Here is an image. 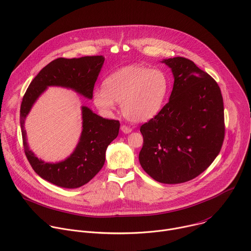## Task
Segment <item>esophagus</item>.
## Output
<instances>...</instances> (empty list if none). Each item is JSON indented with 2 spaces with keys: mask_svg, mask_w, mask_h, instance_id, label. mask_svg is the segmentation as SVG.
<instances>
[{
  "mask_svg": "<svg viewBox=\"0 0 251 251\" xmlns=\"http://www.w3.org/2000/svg\"><path fill=\"white\" fill-rule=\"evenodd\" d=\"M121 131L123 133H125V134H128V133H130L132 131V129L130 127L126 126V125H121Z\"/></svg>",
  "mask_w": 251,
  "mask_h": 251,
  "instance_id": "34e87169",
  "label": "esophagus"
}]
</instances>
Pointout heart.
<instances>
[{"label": "heart", "mask_w": 251, "mask_h": 251, "mask_svg": "<svg viewBox=\"0 0 251 251\" xmlns=\"http://www.w3.org/2000/svg\"><path fill=\"white\" fill-rule=\"evenodd\" d=\"M169 77L161 69L133 64L107 76L103 87L93 92V102L104 112L121 103L124 116L132 122H146L157 116L165 104Z\"/></svg>", "instance_id": "heart-1"}]
</instances>
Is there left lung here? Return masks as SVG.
I'll return each instance as SVG.
<instances>
[{
    "label": "left lung",
    "mask_w": 251,
    "mask_h": 251,
    "mask_svg": "<svg viewBox=\"0 0 251 251\" xmlns=\"http://www.w3.org/2000/svg\"><path fill=\"white\" fill-rule=\"evenodd\" d=\"M174 75L169 102L144 123L140 164L155 181L181 184L205 171L221 152L225 112L217 81L185 57L164 59Z\"/></svg>",
    "instance_id": "left-lung-1"
}]
</instances>
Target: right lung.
<instances>
[{
	"mask_svg": "<svg viewBox=\"0 0 251 251\" xmlns=\"http://www.w3.org/2000/svg\"><path fill=\"white\" fill-rule=\"evenodd\" d=\"M104 63L102 55L79 58L59 57L47 66L28 85L21 104V128L25 154L34 170L44 180L66 189H75L87 184L102 169L105 152L118 136V120L105 119L82 106V132L78 144L67 159L58 163H46L35 157L26 143L25 119L33 103L49 86L70 88L91 99L95 81Z\"/></svg>",
	"mask_w": 251,
	"mask_h": 251,
	"instance_id": "right-lung-1",
	"label": "right lung"
}]
</instances>
